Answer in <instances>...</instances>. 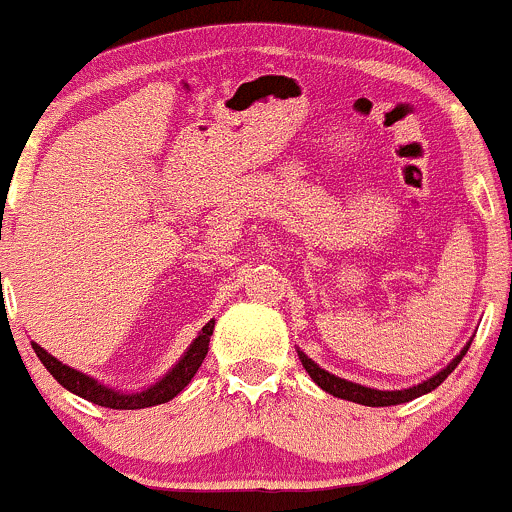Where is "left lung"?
<instances>
[{
    "label": "left lung",
    "instance_id": "1",
    "mask_svg": "<svg viewBox=\"0 0 512 512\" xmlns=\"http://www.w3.org/2000/svg\"><path fill=\"white\" fill-rule=\"evenodd\" d=\"M468 347H471V342H468V345L463 347V350L458 352L456 357H453V360L444 367V370L436 372L434 377H429V379H426V382L416 384V387H409V389H394V392H384V389L362 387V384L347 382V379L335 377V374L325 372L323 367L315 365V362L310 360L308 355H303V352H300V350H298V357H300V362H303L305 372L310 374V379H313V382L318 384L320 389H325V392H328V394H333V397L347 399V402H355V404H365V407H394V404L412 402V399L421 397V394H426V392H431V389L439 387V384L444 382V379L449 377L453 370H456V365L463 360V355H466V352H468Z\"/></svg>",
    "mask_w": 512,
    "mask_h": 512
}]
</instances>
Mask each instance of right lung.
Listing matches in <instances>:
<instances>
[{
	"label": "right lung",
	"mask_w": 512,
	"mask_h": 512,
	"mask_svg": "<svg viewBox=\"0 0 512 512\" xmlns=\"http://www.w3.org/2000/svg\"><path fill=\"white\" fill-rule=\"evenodd\" d=\"M212 333H214V320H209V323L202 328V333L197 335V340H194L192 345H189V350L184 352L182 360H179L177 365L160 379V382H155L152 387L142 389V392H133V394L105 387V384H100L98 379L63 365V362L56 360L54 355H49V352H46L41 345H36V342H31V347H34L36 357L44 362L46 370L54 374L56 382H59L61 387H66L68 392L78 394V397L88 399V402L98 404V407L145 409V407H155V404L170 402V399H175L177 394L192 382V377L197 374L199 367H202L204 357H207L209 337H212Z\"/></svg>",
	"instance_id": "obj_1"
}]
</instances>
